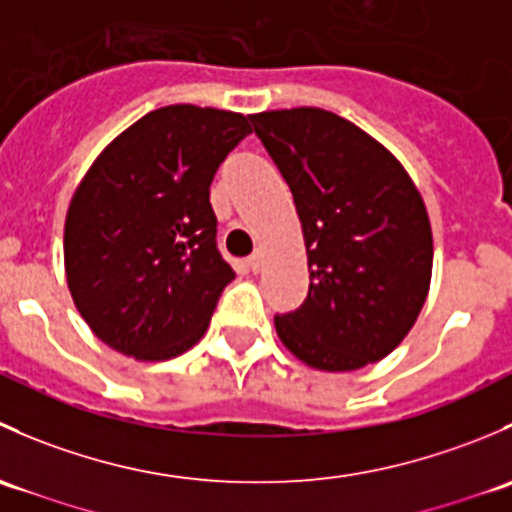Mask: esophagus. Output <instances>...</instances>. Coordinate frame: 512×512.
<instances>
[{"label":"esophagus","mask_w":512,"mask_h":512,"mask_svg":"<svg viewBox=\"0 0 512 512\" xmlns=\"http://www.w3.org/2000/svg\"><path fill=\"white\" fill-rule=\"evenodd\" d=\"M247 267H250L252 272H260V267H262V252L260 250H255L250 257H247Z\"/></svg>","instance_id":"1"}]
</instances>
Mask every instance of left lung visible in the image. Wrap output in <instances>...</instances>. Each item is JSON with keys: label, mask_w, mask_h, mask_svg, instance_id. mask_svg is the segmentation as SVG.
<instances>
[{"label": "left lung", "mask_w": 512, "mask_h": 512, "mask_svg": "<svg viewBox=\"0 0 512 512\" xmlns=\"http://www.w3.org/2000/svg\"><path fill=\"white\" fill-rule=\"evenodd\" d=\"M292 190L309 292L277 314L282 344L322 371H354L404 342L431 285L433 237L414 180L379 141L324 108L255 113Z\"/></svg>", "instance_id": "obj_1"}]
</instances>
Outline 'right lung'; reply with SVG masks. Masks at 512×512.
Returning a JSON list of instances; mask_svg holds the SVG:
<instances>
[{
	"label": "right lung",
	"mask_w": 512,
	"mask_h": 512,
	"mask_svg": "<svg viewBox=\"0 0 512 512\" xmlns=\"http://www.w3.org/2000/svg\"><path fill=\"white\" fill-rule=\"evenodd\" d=\"M247 133L242 113L175 103L94 160L66 213L64 262L76 309L103 344L163 361L203 337L235 280L215 242L210 183Z\"/></svg>",
	"instance_id": "add662e5"
}]
</instances>
